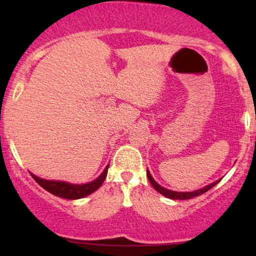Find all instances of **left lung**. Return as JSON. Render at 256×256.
Here are the masks:
<instances>
[{
	"label": "left lung",
	"instance_id": "8db88e82",
	"mask_svg": "<svg viewBox=\"0 0 256 256\" xmlns=\"http://www.w3.org/2000/svg\"><path fill=\"white\" fill-rule=\"evenodd\" d=\"M146 176H148V179H149V182H150V184L152 185V188H154V189L156 190L158 192H160L161 195L166 196V198H172V200H189V198H196V196L202 195V194H204L206 192H208L210 189H212L213 186H216V185L218 184L220 180H222V179H218V180H216V182H213V183L206 185V186L201 188V189H198V190H194V192H173V190L166 189V188L161 186L160 184L156 183V182L154 180V178L152 177L150 172H149L148 170H146Z\"/></svg>",
	"mask_w": 256,
	"mask_h": 256
}]
</instances>
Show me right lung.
<instances>
[{"label": "right lung", "mask_w": 256, "mask_h": 256, "mask_svg": "<svg viewBox=\"0 0 256 256\" xmlns=\"http://www.w3.org/2000/svg\"><path fill=\"white\" fill-rule=\"evenodd\" d=\"M108 167H110V165L106 166L104 172H102L98 178L85 184H72L64 180H49V179L37 177V176H34V173L31 172L30 174L32 176V178L43 188V189H46V192L52 194V195L67 200H78L90 195V194L96 192V190L101 186L102 183L104 182L106 177H107Z\"/></svg>", "instance_id": "1"}]
</instances>
